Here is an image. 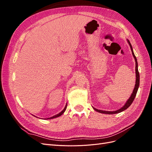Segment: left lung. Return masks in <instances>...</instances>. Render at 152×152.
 I'll list each match as a JSON object with an SVG mask.
<instances>
[{"mask_svg":"<svg viewBox=\"0 0 152 152\" xmlns=\"http://www.w3.org/2000/svg\"><path fill=\"white\" fill-rule=\"evenodd\" d=\"M127 42L130 45V48L131 49V51H132V56L134 57V59H135V61H136V84L134 86V89L133 90L132 93L131 94V96H130V98H129V99L127 101V102L126 103V104L123 106V107H122L121 108H120L119 110H116V111H112V112H110V111H103V110H98L95 108L93 107L94 110H96V112H99V113H105V114H115V113H118L120 112H122L124 110H126L127 108H129L131 106V104H132V103L133 102V101H134L135 97H136V95L137 93V91L138 90V87L140 86V73L138 72V68H137V59L135 56V55L134 54V52H133V50H132V45L129 42V40H127Z\"/></svg>","mask_w":152,"mask_h":152,"instance_id":"8db88e82","label":"left lung"}]
</instances>
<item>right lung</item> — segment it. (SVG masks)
<instances>
[{
	"label": "right lung",
	"mask_w": 152,
	"mask_h": 152,
	"mask_svg": "<svg viewBox=\"0 0 152 152\" xmlns=\"http://www.w3.org/2000/svg\"><path fill=\"white\" fill-rule=\"evenodd\" d=\"M66 107H67V104H66V106H65V108H64L62 111L60 112V113H59L58 114H57V115H54V116H53V117H49V118H48L47 119H52V118H56V117H59V116H61V115L65 112V111L66 110Z\"/></svg>",
	"instance_id": "right-lung-1"
}]
</instances>
